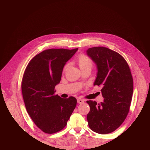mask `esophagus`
Here are the masks:
<instances>
[{"instance_id": "esophagus-1", "label": "esophagus", "mask_w": 150, "mask_h": 150, "mask_svg": "<svg viewBox=\"0 0 150 150\" xmlns=\"http://www.w3.org/2000/svg\"><path fill=\"white\" fill-rule=\"evenodd\" d=\"M77 101H78V103L79 104H83L84 102V101L82 99H78V100Z\"/></svg>"}]
</instances>
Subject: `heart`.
<instances>
[{
	"instance_id": "heart-1",
	"label": "heart",
	"mask_w": 150,
	"mask_h": 150,
	"mask_svg": "<svg viewBox=\"0 0 150 150\" xmlns=\"http://www.w3.org/2000/svg\"><path fill=\"white\" fill-rule=\"evenodd\" d=\"M78 62L80 69L81 70L86 69V68H91V67L93 66L92 60L91 59V58H89L87 56L84 55V54H81V55L78 57ZM68 66H69V64H68L64 66V71L66 70Z\"/></svg>"
}]
</instances>
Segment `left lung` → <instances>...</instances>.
I'll use <instances>...</instances> for the list:
<instances>
[{"instance_id": "left-lung-1", "label": "left lung", "mask_w": 150, "mask_h": 150, "mask_svg": "<svg viewBox=\"0 0 150 150\" xmlns=\"http://www.w3.org/2000/svg\"><path fill=\"white\" fill-rule=\"evenodd\" d=\"M95 63L97 73L94 85L101 86L104 101H87L91 129L105 134L115 131L128 114L133 91V81L128 63L120 54L107 47H94L86 51Z\"/></svg>"}]
</instances>
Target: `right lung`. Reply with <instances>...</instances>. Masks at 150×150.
Instances as JSON below:
<instances>
[{"mask_svg": "<svg viewBox=\"0 0 150 150\" xmlns=\"http://www.w3.org/2000/svg\"><path fill=\"white\" fill-rule=\"evenodd\" d=\"M50 49L38 54L29 62L22 81L26 110L35 125L44 133L52 134L67 125L76 108L74 97L64 99L55 94L66 62L78 51Z\"/></svg>", "mask_w": 150, "mask_h": 150, "instance_id": "right-lung-1", "label": "right lung"}]
</instances>
